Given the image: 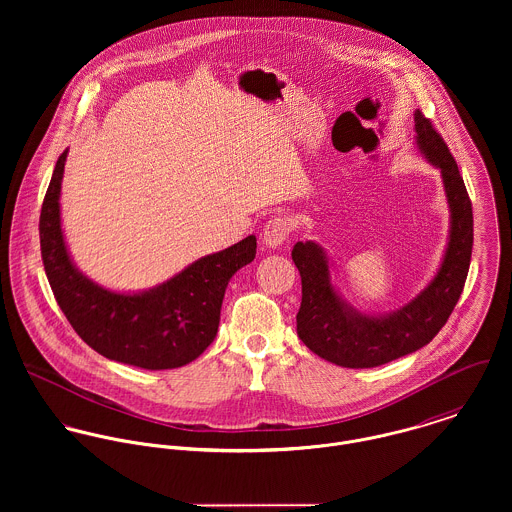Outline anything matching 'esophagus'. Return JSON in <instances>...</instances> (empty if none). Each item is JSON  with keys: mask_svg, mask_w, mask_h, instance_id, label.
Masks as SVG:
<instances>
[{"mask_svg": "<svg viewBox=\"0 0 512 512\" xmlns=\"http://www.w3.org/2000/svg\"><path fill=\"white\" fill-rule=\"evenodd\" d=\"M290 234H292V222H290V219H286L284 215H278V217H272L266 222L264 232H262V240H264L266 246L278 248L282 242L288 240Z\"/></svg>", "mask_w": 512, "mask_h": 512, "instance_id": "1", "label": "esophagus"}]
</instances>
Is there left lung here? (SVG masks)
Here are the masks:
<instances>
[{"label":"left lung","instance_id":"8db88e82","mask_svg":"<svg viewBox=\"0 0 512 512\" xmlns=\"http://www.w3.org/2000/svg\"><path fill=\"white\" fill-rule=\"evenodd\" d=\"M414 122L418 147L441 169L451 211L449 244L430 286L390 315H363L345 305L333 290L329 264L319 244L297 242L293 246V262L301 276L297 335L309 351L333 365L372 368L422 349L438 335L463 292L473 250L471 199L432 120L416 110Z\"/></svg>","mask_w":512,"mask_h":512}]
</instances>
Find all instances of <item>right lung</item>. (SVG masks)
<instances>
[{
    "instance_id": "right-lung-1",
    "label": "right lung",
    "mask_w": 512,
    "mask_h": 512,
    "mask_svg": "<svg viewBox=\"0 0 512 512\" xmlns=\"http://www.w3.org/2000/svg\"><path fill=\"white\" fill-rule=\"evenodd\" d=\"M67 149L55 165L39 219L41 258L51 290L78 337L110 361L147 370L195 361L217 337L228 280L256 256V236L205 256L144 293H114L74 268L61 230V181Z\"/></svg>"
}]
</instances>
